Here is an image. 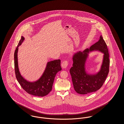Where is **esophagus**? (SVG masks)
Instances as JSON below:
<instances>
[{"instance_id": "esophagus-1", "label": "esophagus", "mask_w": 124, "mask_h": 124, "mask_svg": "<svg viewBox=\"0 0 124 124\" xmlns=\"http://www.w3.org/2000/svg\"><path fill=\"white\" fill-rule=\"evenodd\" d=\"M68 65H69V62H68V61H66V60L62 62V64H61L62 67L63 68H66L67 67Z\"/></svg>"}]
</instances>
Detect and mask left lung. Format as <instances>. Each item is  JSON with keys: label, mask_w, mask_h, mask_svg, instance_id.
<instances>
[{"label": "left lung", "mask_w": 124, "mask_h": 124, "mask_svg": "<svg viewBox=\"0 0 124 124\" xmlns=\"http://www.w3.org/2000/svg\"><path fill=\"white\" fill-rule=\"evenodd\" d=\"M98 50L104 54L103 59L100 71L91 75L86 71L85 64L88 53ZM73 66L70 70L72 80L75 91L81 94H90L99 90L103 85L109 73V60L108 49L102 35L98 41L90 49L75 53L73 56Z\"/></svg>", "instance_id": "8db88e82"}]
</instances>
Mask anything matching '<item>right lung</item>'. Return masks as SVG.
Wrapping results in <instances>:
<instances>
[{
    "mask_svg": "<svg viewBox=\"0 0 124 124\" xmlns=\"http://www.w3.org/2000/svg\"><path fill=\"white\" fill-rule=\"evenodd\" d=\"M24 38L21 37L14 54L15 68L16 77L21 86L28 94L34 96L43 97L51 91L53 84L57 73L61 70L60 60L48 62L41 77L34 82H30L21 75L19 70L18 61V51L19 46L22 44Z\"/></svg>",
    "mask_w": 124,
    "mask_h": 124,
    "instance_id": "1",
    "label": "right lung"
}]
</instances>
